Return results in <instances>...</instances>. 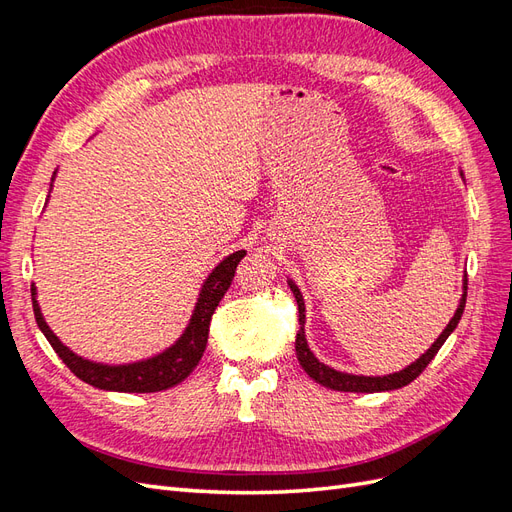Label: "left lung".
<instances>
[{
	"label": "left lung",
	"instance_id": "obj_1",
	"mask_svg": "<svg viewBox=\"0 0 512 512\" xmlns=\"http://www.w3.org/2000/svg\"><path fill=\"white\" fill-rule=\"evenodd\" d=\"M288 286L294 294V299H297V305H299V333H297V344H294V348H297V359L301 363V367L307 371L309 378H314L318 384L327 386V389H333V391H344V393H380V391H393V389H401V386L410 384L412 380H416L418 376L423 374V369L431 363L433 356L438 354V350L442 348V344L448 339V335H451L457 324L461 320V314H463V307H466V297H468V275L466 280H463V294H461V303L457 307L455 316L451 318V322L446 324V329L442 331V335L436 339V342L431 344V348L421 356V359H416L412 365H408L406 369L397 371V374H389V376H352V374H342V371L337 369H331L329 365L320 363L316 356L312 354V350H309L307 346V339H305V303H303V294L299 292V288L294 286V282L288 280Z\"/></svg>",
	"mask_w": 512,
	"mask_h": 512
}]
</instances>
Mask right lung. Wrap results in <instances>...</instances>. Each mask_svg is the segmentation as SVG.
<instances>
[{"label":"right lung","mask_w":512,"mask_h":512,"mask_svg":"<svg viewBox=\"0 0 512 512\" xmlns=\"http://www.w3.org/2000/svg\"><path fill=\"white\" fill-rule=\"evenodd\" d=\"M245 252H235L226 256L218 267L211 271L207 282L203 284V290L198 294V303L194 307V314L190 318L188 329L177 339L175 346H170L162 354L153 356L147 361H138L130 365H102L81 359L70 348L59 342L57 335L49 329V324L44 322L40 307L36 301V288L32 286V303H34V316L40 331L49 339L53 350L59 354V359L68 365V369L76 378L83 382L96 386V389L104 391H119V393H156L166 391L170 386H175L188 378L194 367L198 365L200 356H203L207 348L209 337V324L215 307L222 301L226 290L230 288L232 277H235L237 265Z\"/></svg>","instance_id":"right-lung-1"}]
</instances>
